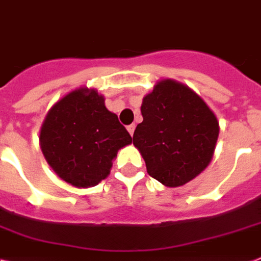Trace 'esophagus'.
Returning <instances> with one entry per match:
<instances>
[{"mask_svg":"<svg viewBox=\"0 0 261 261\" xmlns=\"http://www.w3.org/2000/svg\"><path fill=\"white\" fill-rule=\"evenodd\" d=\"M126 129H128L129 135H130V136H133V133H135L136 125H135V124H132V125H128V126H126Z\"/></svg>","mask_w":261,"mask_h":261,"instance_id":"34e87169","label":"esophagus"}]
</instances>
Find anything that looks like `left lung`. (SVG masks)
Segmentation results:
<instances>
[{"mask_svg":"<svg viewBox=\"0 0 261 261\" xmlns=\"http://www.w3.org/2000/svg\"><path fill=\"white\" fill-rule=\"evenodd\" d=\"M143 122L133 145L146 172L169 188L187 184L210 165L219 137V121L210 107L184 84L160 80L141 104Z\"/></svg>","mask_w":261,"mask_h":261,"instance_id":"1","label":"left lung"}]
</instances>
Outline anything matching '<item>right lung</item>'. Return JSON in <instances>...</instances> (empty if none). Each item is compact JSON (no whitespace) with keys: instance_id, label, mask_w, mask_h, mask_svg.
I'll return each instance as SVG.
<instances>
[{"instance_id":"1","label":"right lung","mask_w":261,"mask_h":261,"mask_svg":"<svg viewBox=\"0 0 261 261\" xmlns=\"http://www.w3.org/2000/svg\"><path fill=\"white\" fill-rule=\"evenodd\" d=\"M132 137L96 89L69 92L45 116L40 146L58 177L76 188L94 187L111 173L117 152Z\"/></svg>"}]
</instances>
